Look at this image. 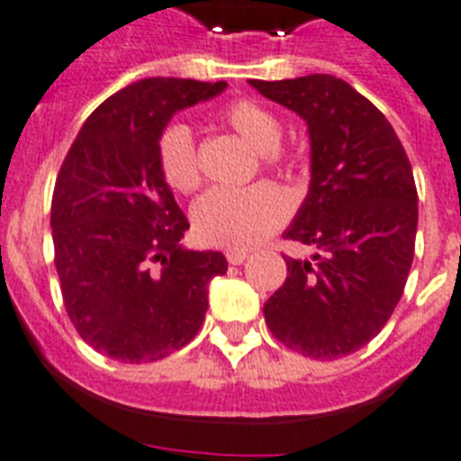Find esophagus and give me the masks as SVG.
Wrapping results in <instances>:
<instances>
[{"label": "esophagus", "mask_w": 461, "mask_h": 461, "mask_svg": "<svg viewBox=\"0 0 461 461\" xmlns=\"http://www.w3.org/2000/svg\"><path fill=\"white\" fill-rule=\"evenodd\" d=\"M248 255H250L248 250H227V261L234 264V267H239V264H243V261L248 259Z\"/></svg>", "instance_id": "esophagus-1"}]
</instances>
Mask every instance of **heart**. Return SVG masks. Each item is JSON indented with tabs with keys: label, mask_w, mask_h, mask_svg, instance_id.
<instances>
[{
	"label": "heart",
	"mask_w": 461,
	"mask_h": 461,
	"mask_svg": "<svg viewBox=\"0 0 461 461\" xmlns=\"http://www.w3.org/2000/svg\"><path fill=\"white\" fill-rule=\"evenodd\" d=\"M225 119L240 138L257 151L280 147L282 126L273 112L252 101H236L225 110ZM156 158L165 184L179 193H193L202 181L193 131L185 123H172L160 132ZM287 197L271 184L250 188H213L193 209L194 236L215 248L248 250L287 221Z\"/></svg>",
	"instance_id": "heart-1"
}]
</instances>
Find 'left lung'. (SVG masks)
Returning a JSON list of instances; mask_svg holds the SVG:
<instances>
[{"label":"left lung","instance_id":"8db88e82","mask_svg":"<svg viewBox=\"0 0 461 461\" xmlns=\"http://www.w3.org/2000/svg\"><path fill=\"white\" fill-rule=\"evenodd\" d=\"M308 126L310 188L285 239L314 246L287 261L264 303L268 329L319 360L354 354L385 326L404 292L418 230L411 163L388 119L335 76L250 80Z\"/></svg>","mask_w":461,"mask_h":461}]
</instances>
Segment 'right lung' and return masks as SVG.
Listing matches in <instances>:
<instances>
[{
    "label": "right lung",
    "instance_id": "1",
    "mask_svg": "<svg viewBox=\"0 0 461 461\" xmlns=\"http://www.w3.org/2000/svg\"><path fill=\"white\" fill-rule=\"evenodd\" d=\"M227 82L147 77L91 112L52 194L61 296L86 344L122 363H151L197 335L222 252L181 246L188 218L165 184L156 144L176 112Z\"/></svg>",
    "mask_w": 461,
    "mask_h": 461
}]
</instances>
